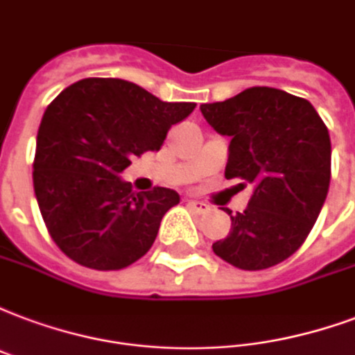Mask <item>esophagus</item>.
Returning a JSON list of instances; mask_svg holds the SVG:
<instances>
[{"mask_svg": "<svg viewBox=\"0 0 355 355\" xmlns=\"http://www.w3.org/2000/svg\"><path fill=\"white\" fill-rule=\"evenodd\" d=\"M189 209H193L194 213H198V215H204V213L209 211V206L204 204V202H198V200H189L187 202Z\"/></svg>", "mask_w": 355, "mask_h": 355, "instance_id": "obj_1", "label": "esophagus"}]
</instances>
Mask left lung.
Masks as SVG:
<instances>
[{
  "instance_id": "8db88e82",
  "label": "left lung",
  "mask_w": 355,
  "mask_h": 355,
  "mask_svg": "<svg viewBox=\"0 0 355 355\" xmlns=\"http://www.w3.org/2000/svg\"><path fill=\"white\" fill-rule=\"evenodd\" d=\"M200 110L230 137L226 180L252 183L243 213L232 215L213 252L245 271L271 268L307 239L331 180V142L326 123L307 98L275 87H249ZM241 183V185H245Z\"/></svg>"
}]
</instances>
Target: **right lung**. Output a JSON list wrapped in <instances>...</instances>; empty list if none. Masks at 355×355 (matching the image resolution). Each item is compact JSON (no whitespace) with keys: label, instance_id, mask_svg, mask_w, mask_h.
Wrapping results in <instances>:
<instances>
[{"label":"right lung","instance_id":"1","mask_svg":"<svg viewBox=\"0 0 355 355\" xmlns=\"http://www.w3.org/2000/svg\"><path fill=\"white\" fill-rule=\"evenodd\" d=\"M194 103H164L119 78H84L48 105L37 132L33 189L50 236L80 266L112 271L142 258L172 189L132 193L119 174L132 157L159 151Z\"/></svg>","mask_w":355,"mask_h":355}]
</instances>
